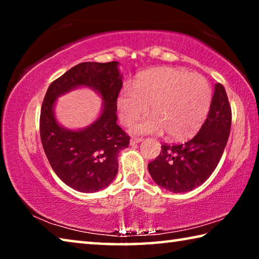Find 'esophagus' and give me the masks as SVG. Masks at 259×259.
<instances>
[{
	"instance_id": "esophagus-1",
	"label": "esophagus",
	"mask_w": 259,
	"mask_h": 259,
	"mask_svg": "<svg viewBox=\"0 0 259 259\" xmlns=\"http://www.w3.org/2000/svg\"><path fill=\"white\" fill-rule=\"evenodd\" d=\"M143 140V138L140 137H135V136H133V137L130 138V145H135V144H138Z\"/></svg>"
}]
</instances>
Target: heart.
Wrapping results in <instances>:
<instances>
[{
	"label": "heart",
	"instance_id": "1",
	"mask_svg": "<svg viewBox=\"0 0 259 259\" xmlns=\"http://www.w3.org/2000/svg\"><path fill=\"white\" fill-rule=\"evenodd\" d=\"M211 99V88L203 76L184 69L157 67L139 74L133 88H124L116 106L124 125L137 121L151 106L153 115L136 124L135 133H168L174 140H184L203 124Z\"/></svg>",
	"mask_w": 259,
	"mask_h": 259
}]
</instances>
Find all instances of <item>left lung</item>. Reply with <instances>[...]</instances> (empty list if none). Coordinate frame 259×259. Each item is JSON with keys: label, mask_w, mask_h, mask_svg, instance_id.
Returning a JSON list of instances; mask_svg holds the SVG:
<instances>
[{"label": "left lung", "mask_w": 259, "mask_h": 259, "mask_svg": "<svg viewBox=\"0 0 259 259\" xmlns=\"http://www.w3.org/2000/svg\"><path fill=\"white\" fill-rule=\"evenodd\" d=\"M231 123L232 111L225 88L217 83L209 114L199 133L183 144H163L159 156L148 163L153 181L174 193L202 185L224 153Z\"/></svg>", "instance_id": "left-lung-1"}]
</instances>
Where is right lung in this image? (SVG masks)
I'll return each mask as SVG.
<instances>
[{
	"instance_id": "right-lung-1",
	"label": "right lung",
	"mask_w": 259,
	"mask_h": 259,
	"mask_svg": "<svg viewBox=\"0 0 259 259\" xmlns=\"http://www.w3.org/2000/svg\"><path fill=\"white\" fill-rule=\"evenodd\" d=\"M117 61L81 63L63 74L48 88L40 115V136L51 168L67 186L83 193L108 186L117 174V155L129 146L130 137L116 124V100L122 84ZM80 85L102 95L101 116L85 130L67 131L54 119L57 97Z\"/></svg>"
}]
</instances>
